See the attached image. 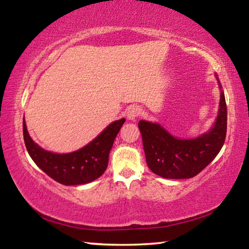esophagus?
I'll return each instance as SVG.
<instances>
[{
	"label": "esophagus",
	"instance_id": "esophagus-1",
	"mask_svg": "<svg viewBox=\"0 0 249 249\" xmlns=\"http://www.w3.org/2000/svg\"><path fill=\"white\" fill-rule=\"evenodd\" d=\"M141 114H142V109H141V107H138L137 105H133V107H128L127 112H126V115H127L128 120L137 119V117Z\"/></svg>",
	"mask_w": 249,
	"mask_h": 249
}]
</instances>
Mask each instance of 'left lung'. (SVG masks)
<instances>
[{
	"label": "left lung",
	"mask_w": 249,
	"mask_h": 249,
	"mask_svg": "<svg viewBox=\"0 0 249 249\" xmlns=\"http://www.w3.org/2000/svg\"><path fill=\"white\" fill-rule=\"evenodd\" d=\"M221 88V84L218 86ZM146 162L154 174L166 179H189L196 176L216 157L224 145L227 108L221 91L220 108L215 124L208 133L193 140H180L157 123L141 121Z\"/></svg>",
	"instance_id": "8db88e82"
}]
</instances>
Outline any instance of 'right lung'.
<instances>
[{"mask_svg": "<svg viewBox=\"0 0 249 249\" xmlns=\"http://www.w3.org/2000/svg\"><path fill=\"white\" fill-rule=\"evenodd\" d=\"M124 122L125 119L113 122L81 149L69 154H53L34 142L24 120V142L34 162L50 178L65 185L84 184L98 179L107 170L108 154Z\"/></svg>", "mask_w": 249, "mask_h": 249, "instance_id": "1", "label": "right lung"}]
</instances>
